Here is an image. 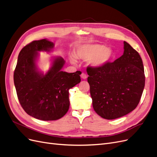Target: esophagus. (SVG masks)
<instances>
[{"label": "esophagus", "mask_w": 157, "mask_h": 157, "mask_svg": "<svg viewBox=\"0 0 157 157\" xmlns=\"http://www.w3.org/2000/svg\"><path fill=\"white\" fill-rule=\"evenodd\" d=\"M81 78H82L83 79H87V75H86L85 74H84V73H82V75H81Z\"/></svg>", "instance_id": "obj_1"}]
</instances>
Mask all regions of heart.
Returning a JSON list of instances; mask_svg holds the SVG:
<instances>
[{
    "label": "heart",
    "instance_id": "b5f03b06",
    "mask_svg": "<svg viewBox=\"0 0 157 157\" xmlns=\"http://www.w3.org/2000/svg\"><path fill=\"white\" fill-rule=\"evenodd\" d=\"M77 56L83 60H89V63L94 68H100L108 64L113 56L112 49L98 44H87L80 45L76 50ZM75 63L74 57H71Z\"/></svg>",
    "mask_w": 157,
    "mask_h": 157
}]
</instances>
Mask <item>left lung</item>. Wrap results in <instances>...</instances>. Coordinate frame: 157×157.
<instances>
[{"mask_svg":"<svg viewBox=\"0 0 157 157\" xmlns=\"http://www.w3.org/2000/svg\"><path fill=\"white\" fill-rule=\"evenodd\" d=\"M94 110L101 117L115 119L129 113L138 105L145 87L142 60L124 42V53L100 68H87Z\"/></svg>","mask_w":157,"mask_h":157,"instance_id":"left-lung-1","label":"left lung"}]
</instances>
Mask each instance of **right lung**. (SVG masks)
Returning <instances> with one entry per match:
<instances>
[{
    "label": "right lung",
    "mask_w": 157,
    "mask_h": 157,
    "mask_svg": "<svg viewBox=\"0 0 157 157\" xmlns=\"http://www.w3.org/2000/svg\"><path fill=\"white\" fill-rule=\"evenodd\" d=\"M54 44L46 39L35 40L19 52L13 74L14 85L21 107L28 115L42 121L59 119L70 106V89L81 82V72L62 71L65 60L55 57L46 74L36 65L38 52H50Z\"/></svg>",
    "instance_id": "right-lung-1"
}]
</instances>
